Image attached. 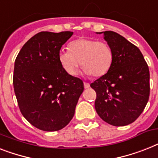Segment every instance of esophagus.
<instances>
[{
	"instance_id": "esophagus-1",
	"label": "esophagus",
	"mask_w": 158,
	"mask_h": 158,
	"mask_svg": "<svg viewBox=\"0 0 158 158\" xmlns=\"http://www.w3.org/2000/svg\"><path fill=\"white\" fill-rule=\"evenodd\" d=\"M83 85H84V88H88L89 87H90V84H89L88 83H86V82H84Z\"/></svg>"
}]
</instances>
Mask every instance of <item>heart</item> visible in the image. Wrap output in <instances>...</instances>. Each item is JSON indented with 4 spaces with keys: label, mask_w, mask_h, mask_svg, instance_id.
I'll return each mask as SVG.
<instances>
[{
    "label": "heart",
    "mask_w": 158,
    "mask_h": 158,
    "mask_svg": "<svg viewBox=\"0 0 158 158\" xmlns=\"http://www.w3.org/2000/svg\"><path fill=\"white\" fill-rule=\"evenodd\" d=\"M113 57L112 50L107 44L88 38L73 40L69 44V50L62 49L58 53L59 63L68 75H77L81 64L85 75L96 78L108 72Z\"/></svg>",
    "instance_id": "heart-1"
}]
</instances>
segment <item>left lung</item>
<instances>
[{
  "label": "left lung",
  "mask_w": 158,
  "mask_h": 158,
  "mask_svg": "<svg viewBox=\"0 0 158 158\" xmlns=\"http://www.w3.org/2000/svg\"><path fill=\"white\" fill-rule=\"evenodd\" d=\"M103 34L113 52L110 70L91 83L97 92L95 109L110 125L123 127L135 121L149 97V70L140 50L121 35Z\"/></svg>",
  "instance_id": "left-lung-1"
}]
</instances>
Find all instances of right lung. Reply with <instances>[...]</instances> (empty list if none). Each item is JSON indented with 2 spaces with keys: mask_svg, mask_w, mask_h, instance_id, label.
Wrapping results in <instances>:
<instances>
[{
  "mask_svg": "<svg viewBox=\"0 0 158 158\" xmlns=\"http://www.w3.org/2000/svg\"><path fill=\"white\" fill-rule=\"evenodd\" d=\"M72 31H41L23 46L15 62L13 83L22 114L44 131L65 127L83 92L81 79L68 75L58 61Z\"/></svg>",
  "mask_w": 158,
  "mask_h": 158,
  "instance_id": "obj_1",
  "label": "right lung"
}]
</instances>
